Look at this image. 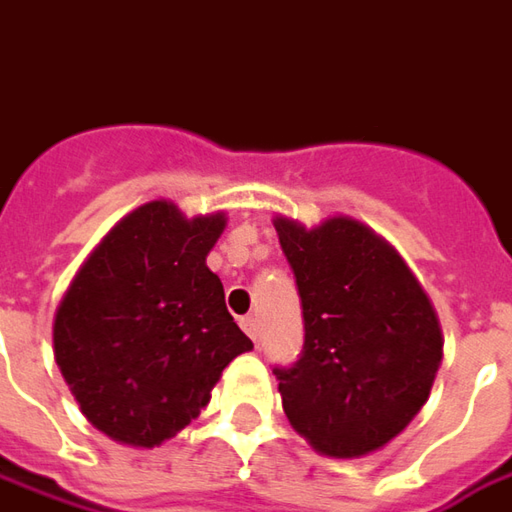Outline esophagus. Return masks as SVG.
<instances>
[{
    "label": "esophagus",
    "instance_id": "obj_1",
    "mask_svg": "<svg viewBox=\"0 0 512 512\" xmlns=\"http://www.w3.org/2000/svg\"><path fill=\"white\" fill-rule=\"evenodd\" d=\"M239 326H242V331H245L250 340L256 343V337H259V329H256V317H250V315L239 317Z\"/></svg>",
    "mask_w": 512,
    "mask_h": 512
}]
</instances>
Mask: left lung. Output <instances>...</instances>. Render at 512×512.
Returning a JSON list of instances; mask_svg holds the SVG:
<instances>
[{
  "instance_id": "left-lung-1",
  "label": "left lung",
  "mask_w": 512,
  "mask_h": 512,
  "mask_svg": "<svg viewBox=\"0 0 512 512\" xmlns=\"http://www.w3.org/2000/svg\"><path fill=\"white\" fill-rule=\"evenodd\" d=\"M273 225L303 309L301 359L276 368L284 412L320 454L365 457L401 435L429 398L443 359L435 306L368 225Z\"/></svg>"
}]
</instances>
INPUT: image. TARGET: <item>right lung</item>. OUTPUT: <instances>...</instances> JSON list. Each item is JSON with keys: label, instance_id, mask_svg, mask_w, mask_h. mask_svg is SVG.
I'll use <instances>...</instances> for the list:
<instances>
[{"label": "right lung", "instance_id": "add662e5", "mask_svg": "<svg viewBox=\"0 0 512 512\" xmlns=\"http://www.w3.org/2000/svg\"><path fill=\"white\" fill-rule=\"evenodd\" d=\"M225 214L186 217L150 200L91 250L55 312V362L91 426L153 449L209 404L222 370L253 348L206 256Z\"/></svg>", "mask_w": 512, "mask_h": 512}]
</instances>
